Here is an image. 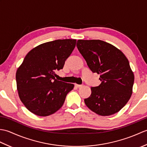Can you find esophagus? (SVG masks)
<instances>
[{
    "mask_svg": "<svg viewBox=\"0 0 147 147\" xmlns=\"http://www.w3.org/2000/svg\"><path fill=\"white\" fill-rule=\"evenodd\" d=\"M74 86H75L76 87H77V88H80V87H82V85H78V84H75V85H74Z\"/></svg>",
    "mask_w": 147,
    "mask_h": 147,
    "instance_id": "obj_1",
    "label": "esophagus"
}]
</instances>
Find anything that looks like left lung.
<instances>
[{"mask_svg": "<svg viewBox=\"0 0 147 147\" xmlns=\"http://www.w3.org/2000/svg\"><path fill=\"white\" fill-rule=\"evenodd\" d=\"M76 46L102 82L99 86L91 87V95L85 99L86 105L102 116L117 113L133 93L135 78L127 59L119 49L102 40H78Z\"/></svg>", "mask_w": 147, "mask_h": 147, "instance_id": "8db88e82", "label": "left lung"}]
</instances>
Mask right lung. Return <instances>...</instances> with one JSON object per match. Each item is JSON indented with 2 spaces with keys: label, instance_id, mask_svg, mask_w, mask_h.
<instances>
[{
  "label": "right lung",
  "instance_id": "1",
  "mask_svg": "<svg viewBox=\"0 0 147 147\" xmlns=\"http://www.w3.org/2000/svg\"><path fill=\"white\" fill-rule=\"evenodd\" d=\"M74 39L56 40L38 45L28 53L16 74L21 101L38 116L55 113L64 104L71 83L55 78L76 46Z\"/></svg>",
  "mask_w": 147,
  "mask_h": 147
}]
</instances>
